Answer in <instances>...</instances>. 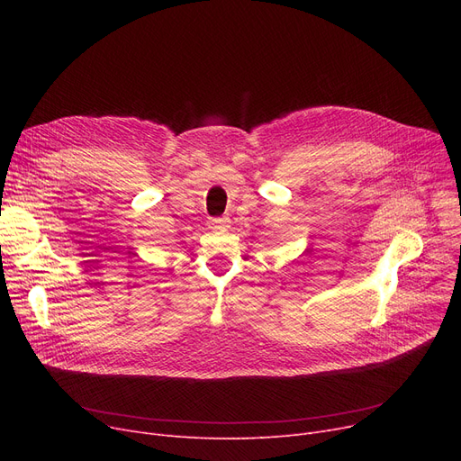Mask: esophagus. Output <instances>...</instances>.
<instances>
[{"instance_id":"1","label":"esophagus","mask_w":461,"mask_h":461,"mask_svg":"<svg viewBox=\"0 0 461 461\" xmlns=\"http://www.w3.org/2000/svg\"><path fill=\"white\" fill-rule=\"evenodd\" d=\"M211 230H224L226 228V218H212L209 222Z\"/></svg>"}]
</instances>
